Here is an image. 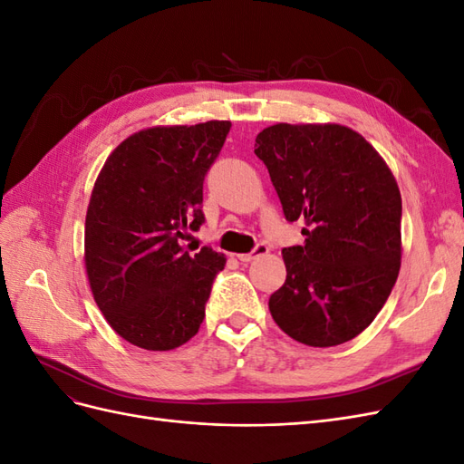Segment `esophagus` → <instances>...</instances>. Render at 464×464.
<instances>
[{"label":"esophagus","mask_w":464,"mask_h":464,"mask_svg":"<svg viewBox=\"0 0 464 464\" xmlns=\"http://www.w3.org/2000/svg\"><path fill=\"white\" fill-rule=\"evenodd\" d=\"M266 251H269V247H266L265 244H259V246H256V249H254V251H251V254H237L236 257L240 259L242 263H249V261H254V259H257V257L265 256Z\"/></svg>","instance_id":"esophagus-1"}]
</instances>
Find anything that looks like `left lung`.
I'll list each match as a JSON object with an SVG mask.
<instances>
[{
	"label": "left lung",
	"mask_w": 464,
	"mask_h": 464,
	"mask_svg": "<svg viewBox=\"0 0 464 464\" xmlns=\"http://www.w3.org/2000/svg\"><path fill=\"white\" fill-rule=\"evenodd\" d=\"M286 220V280L269 298L276 325L307 346L353 341L382 310L401 269V191L366 139L341 123H275L256 139Z\"/></svg>",
	"instance_id": "8db88e82"
}]
</instances>
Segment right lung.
I'll use <instances>...</instances> for the list:
<instances>
[{"label":"right lung","mask_w":464,"mask_h":464,"mask_svg":"<svg viewBox=\"0 0 464 464\" xmlns=\"http://www.w3.org/2000/svg\"><path fill=\"white\" fill-rule=\"evenodd\" d=\"M230 121L157 125L106 159L85 218V269L96 305L121 339L174 350L198 334L224 254L181 247L205 222L203 179Z\"/></svg>","instance_id":"1"}]
</instances>
